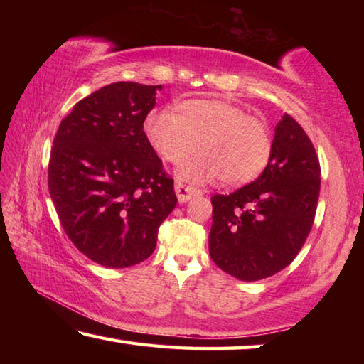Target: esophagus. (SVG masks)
I'll return each mask as SVG.
<instances>
[{
  "label": "esophagus",
  "instance_id": "1",
  "mask_svg": "<svg viewBox=\"0 0 364 364\" xmlns=\"http://www.w3.org/2000/svg\"><path fill=\"white\" fill-rule=\"evenodd\" d=\"M175 193H176L178 200H180V204H184V202H188L193 196L200 194V191H197L193 186H184L183 183H176L175 184Z\"/></svg>",
  "mask_w": 364,
  "mask_h": 364
}]
</instances>
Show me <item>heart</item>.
<instances>
[{
  "instance_id": "heart-1",
  "label": "heart",
  "mask_w": 364,
  "mask_h": 364,
  "mask_svg": "<svg viewBox=\"0 0 364 364\" xmlns=\"http://www.w3.org/2000/svg\"><path fill=\"white\" fill-rule=\"evenodd\" d=\"M144 133L152 149L170 164H181L199 147V156L178 170L180 180L196 184L220 176L230 186L255 180L273 149L267 122L220 100L183 101L178 112L152 110L144 120Z\"/></svg>"
}]
</instances>
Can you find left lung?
I'll return each instance as SVG.
<instances>
[{
  "mask_svg": "<svg viewBox=\"0 0 364 364\" xmlns=\"http://www.w3.org/2000/svg\"><path fill=\"white\" fill-rule=\"evenodd\" d=\"M321 168L315 147L284 114L274 127L269 162L254 183L212 197L208 250L239 281L269 278L291 264L315 220Z\"/></svg>",
  "mask_w": 364,
  "mask_h": 364,
  "instance_id": "obj_1",
  "label": "left lung"
}]
</instances>
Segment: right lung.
I'll return each instance as SVG.
<instances>
[{"instance_id": "add662e5", "label": "right lung", "mask_w": 364, "mask_h": 364, "mask_svg": "<svg viewBox=\"0 0 364 364\" xmlns=\"http://www.w3.org/2000/svg\"><path fill=\"white\" fill-rule=\"evenodd\" d=\"M162 86L117 82L73 106L49 159L48 186L73 245L107 268L152 255L176 207L173 180L144 133Z\"/></svg>"}]
</instances>
